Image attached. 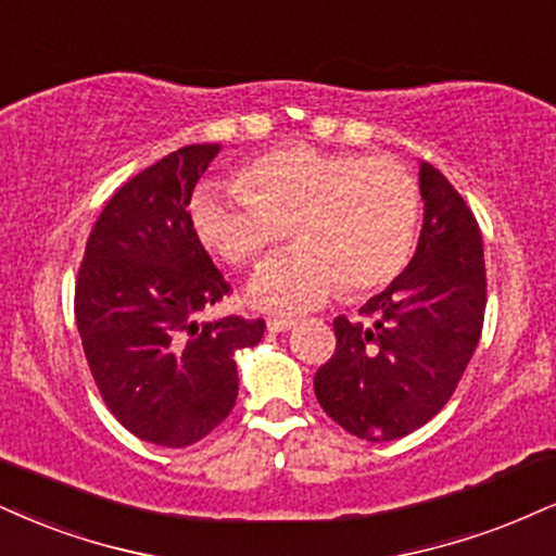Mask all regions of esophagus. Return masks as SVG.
Instances as JSON below:
<instances>
[{
    "label": "esophagus",
    "mask_w": 556,
    "mask_h": 556,
    "mask_svg": "<svg viewBox=\"0 0 556 556\" xmlns=\"http://www.w3.org/2000/svg\"><path fill=\"white\" fill-rule=\"evenodd\" d=\"M292 326H295V320L292 318H269L266 320V329L279 333V331H290Z\"/></svg>",
    "instance_id": "1"
}]
</instances>
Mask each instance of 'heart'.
I'll list each match as a JSON object with an SVG mask.
<instances>
[{"label": "heart", "mask_w": 556, "mask_h": 556, "mask_svg": "<svg viewBox=\"0 0 556 556\" xmlns=\"http://www.w3.org/2000/svg\"><path fill=\"white\" fill-rule=\"evenodd\" d=\"M419 189L404 165L295 144L261 155L236 186H202L191 199L197 236L227 264H253L285 236L249 287L256 305L303 313L342 287L357 298L399 277L412 256Z\"/></svg>", "instance_id": "obj_1"}]
</instances>
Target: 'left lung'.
<instances>
[{
    "label": "left lung",
    "instance_id": "8db88e82",
    "mask_svg": "<svg viewBox=\"0 0 556 556\" xmlns=\"http://www.w3.org/2000/svg\"><path fill=\"white\" fill-rule=\"evenodd\" d=\"M425 223L404 271L359 307L367 320H333L337 352L318 367V404L370 443L419 430L447 404L481 337L486 274L469 206L438 168L419 163Z\"/></svg>",
    "mask_w": 556,
    "mask_h": 556
}]
</instances>
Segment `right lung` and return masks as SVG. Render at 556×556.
Here are the masks:
<instances>
[{
    "label": "right lung",
    "instance_id": "add662e5",
    "mask_svg": "<svg viewBox=\"0 0 556 556\" xmlns=\"http://www.w3.org/2000/svg\"><path fill=\"white\" fill-rule=\"evenodd\" d=\"M219 144H189L126 180L103 206L75 287L83 350L100 396L139 440L186 447L238 399L236 352L264 320H197L230 285L191 225V193Z\"/></svg>",
    "mask_w": 556,
    "mask_h": 556
}]
</instances>
